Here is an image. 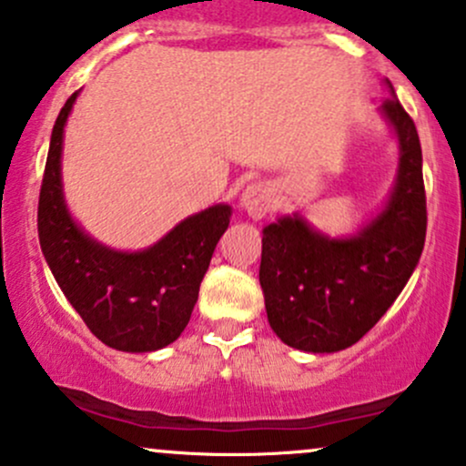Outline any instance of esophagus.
Listing matches in <instances>:
<instances>
[{"label":"esophagus","mask_w":466,"mask_h":466,"mask_svg":"<svg viewBox=\"0 0 466 466\" xmlns=\"http://www.w3.org/2000/svg\"><path fill=\"white\" fill-rule=\"evenodd\" d=\"M274 208V194L265 183H252L241 194V209L248 212V217L263 218L269 209Z\"/></svg>","instance_id":"1"}]
</instances>
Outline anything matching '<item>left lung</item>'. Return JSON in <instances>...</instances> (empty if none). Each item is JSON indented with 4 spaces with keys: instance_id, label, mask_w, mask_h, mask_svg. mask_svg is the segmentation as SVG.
Masks as SVG:
<instances>
[{
    "instance_id": "left-lung-1",
    "label": "left lung",
    "mask_w": 466,
    "mask_h": 466,
    "mask_svg": "<svg viewBox=\"0 0 466 466\" xmlns=\"http://www.w3.org/2000/svg\"><path fill=\"white\" fill-rule=\"evenodd\" d=\"M378 108L398 146V170L382 206L350 237H329L303 214L263 228L258 280L269 327L285 345L334 354L382 319L416 269L427 232L422 150L390 79Z\"/></svg>"
}]
</instances>
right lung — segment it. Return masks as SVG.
Wrapping results in <instances>:
<instances>
[{
    "mask_svg": "<svg viewBox=\"0 0 466 466\" xmlns=\"http://www.w3.org/2000/svg\"><path fill=\"white\" fill-rule=\"evenodd\" d=\"M76 96L79 92L61 108L46 158L37 212L46 263L68 303L104 345L130 354L163 350L190 323L232 206L217 203L190 214L137 252L96 241L70 212L61 177L64 132Z\"/></svg>",
    "mask_w": 466,
    "mask_h": 466,
    "instance_id": "right-lung-1",
    "label": "right lung"
}]
</instances>
